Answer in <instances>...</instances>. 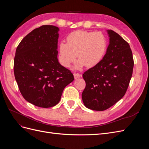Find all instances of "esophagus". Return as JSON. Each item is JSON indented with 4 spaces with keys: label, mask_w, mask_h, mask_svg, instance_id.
<instances>
[{
    "label": "esophagus",
    "mask_w": 149,
    "mask_h": 149,
    "mask_svg": "<svg viewBox=\"0 0 149 149\" xmlns=\"http://www.w3.org/2000/svg\"><path fill=\"white\" fill-rule=\"evenodd\" d=\"M82 76L81 74H80L79 73H74V77L75 79H77L79 78H81Z\"/></svg>",
    "instance_id": "34e87169"
}]
</instances>
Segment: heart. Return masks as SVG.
Returning a JSON list of instances; mask_svg holds the SVG:
<instances>
[{
    "instance_id": "1",
    "label": "heart",
    "mask_w": 149,
    "mask_h": 149,
    "mask_svg": "<svg viewBox=\"0 0 149 149\" xmlns=\"http://www.w3.org/2000/svg\"><path fill=\"white\" fill-rule=\"evenodd\" d=\"M107 48L106 37L100 31L76 30L66 37V43L59 45V59L63 66L69 68L76 60L77 70L86 65L93 67L100 63L104 57Z\"/></svg>"
}]
</instances>
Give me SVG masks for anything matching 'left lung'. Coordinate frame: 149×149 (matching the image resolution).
Listing matches in <instances>:
<instances>
[{"mask_svg": "<svg viewBox=\"0 0 149 149\" xmlns=\"http://www.w3.org/2000/svg\"><path fill=\"white\" fill-rule=\"evenodd\" d=\"M109 44L100 63L85 71L86 88L82 93L84 106L104 111L123 98L128 88L134 68L129 43L112 30H107Z\"/></svg>", "mask_w": 149, "mask_h": 149, "instance_id": "8db88e82", "label": "left lung"}]
</instances>
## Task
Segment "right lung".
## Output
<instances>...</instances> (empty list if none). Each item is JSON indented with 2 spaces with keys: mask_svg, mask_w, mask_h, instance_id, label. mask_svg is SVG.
Segmentation results:
<instances>
[{
  "mask_svg": "<svg viewBox=\"0 0 149 149\" xmlns=\"http://www.w3.org/2000/svg\"><path fill=\"white\" fill-rule=\"evenodd\" d=\"M59 28L43 25L31 31L18 45L13 71L25 100L40 107L60 102L63 89L74 80L73 74L58 60Z\"/></svg>",
  "mask_w": 149,
  "mask_h": 149,
  "instance_id": "add662e5",
  "label": "right lung"
}]
</instances>
